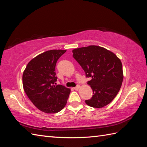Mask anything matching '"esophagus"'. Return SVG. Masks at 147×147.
<instances>
[{"mask_svg": "<svg viewBox=\"0 0 147 147\" xmlns=\"http://www.w3.org/2000/svg\"><path fill=\"white\" fill-rule=\"evenodd\" d=\"M80 85H78V86H76V87H74V89L75 90H79L80 89Z\"/></svg>", "mask_w": 147, "mask_h": 147, "instance_id": "1", "label": "esophagus"}]
</instances>
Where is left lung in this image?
<instances>
[{"label": "left lung", "instance_id": "8db88e82", "mask_svg": "<svg viewBox=\"0 0 147 147\" xmlns=\"http://www.w3.org/2000/svg\"><path fill=\"white\" fill-rule=\"evenodd\" d=\"M73 57L90 78L88 82L93 90L91 99L86 104L102 108L113 100L123 81V65L114 53L102 47L90 45L73 50Z\"/></svg>", "mask_w": 147, "mask_h": 147}]
</instances>
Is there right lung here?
<instances>
[{"label": "right lung", "instance_id": "add662e5", "mask_svg": "<svg viewBox=\"0 0 147 147\" xmlns=\"http://www.w3.org/2000/svg\"><path fill=\"white\" fill-rule=\"evenodd\" d=\"M65 50H51L31 60L23 74V86L35 107L45 113L55 114L66 105L71 90L57 85L55 65Z\"/></svg>", "mask_w": 147, "mask_h": 147}]
</instances>
